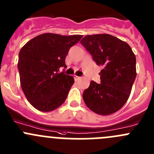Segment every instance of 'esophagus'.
Segmentation results:
<instances>
[{"label": "esophagus", "mask_w": 154, "mask_h": 154, "mask_svg": "<svg viewBox=\"0 0 154 154\" xmlns=\"http://www.w3.org/2000/svg\"><path fill=\"white\" fill-rule=\"evenodd\" d=\"M74 80H75V81H78V80L80 79V77H77V76H74Z\"/></svg>", "instance_id": "1"}]
</instances>
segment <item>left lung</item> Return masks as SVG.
I'll return each mask as SVG.
<instances>
[{
    "mask_svg": "<svg viewBox=\"0 0 154 154\" xmlns=\"http://www.w3.org/2000/svg\"><path fill=\"white\" fill-rule=\"evenodd\" d=\"M80 43L102 68L100 83L91 81L83 100L97 114L115 113L130 97L136 77V56L127 42L109 34L87 35Z\"/></svg>",
    "mask_w": 154,
    "mask_h": 154,
    "instance_id": "left-lung-1",
    "label": "left lung"
}]
</instances>
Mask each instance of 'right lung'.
Listing matches in <instances>:
<instances>
[{
    "mask_svg": "<svg viewBox=\"0 0 154 154\" xmlns=\"http://www.w3.org/2000/svg\"><path fill=\"white\" fill-rule=\"evenodd\" d=\"M82 37L47 32L34 37L21 48L18 62L20 83L34 108L51 112L64 103L74 80L58 71L60 67H66L68 51Z\"/></svg>",
    "mask_w": 154,
    "mask_h": 154,
    "instance_id": "add662e5",
    "label": "right lung"
}]
</instances>
